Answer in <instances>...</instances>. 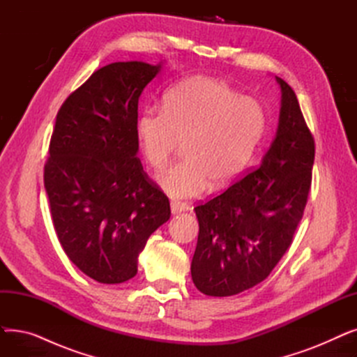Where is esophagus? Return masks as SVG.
Returning a JSON list of instances; mask_svg holds the SVG:
<instances>
[{"instance_id": "1", "label": "esophagus", "mask_w": 357, "mask_h": 357, "mask_svg": "<svg viewBox=\"0 0 357 357\" xmlns=\"http://www.w3.org/2000/svg\"><path fill=\"white\" fill-rule=\"evenodd\" d=\"M191 207L188 204L185 202H171V210H172V214H181V213H185L188 211Z\"/></svg>"}]
</instances>
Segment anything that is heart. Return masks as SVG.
<instances>
[{"label":"heart","instance_id":"b5f03b06","mask_svg":"<svg viewBox=\"0 0 357 357\" xmlns=\"http://www.w3.org/2000/svg\"><path fill=\"white\" fill-rule=\"evenodd\" d=\"M266 130L259 101L229 82L192 77L169 88L162 108L147 107L136 120L146 162L160 169L183 140V159L156 176L172 198H191L231 185L250 165Z\"/></svg>","mask_w":357,"mask_h":357}]
</instances>
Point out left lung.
<instances>
[{
    "label": "left lung",
    "mask_w": 357,
    "mask_h": 357,
    "mask_svg": "<svg viewBox=\"0 0 357 357\" xmlns=\"http://www.w3.org/2000/svg\"><path fill=\"white\" fill-rule=\"evenodd\" d=\"M276 81L282 93L279 123L260 166L194 208L199 233L191 275L205 295L230 296L265 280L304 215L314 137L294 89Z\"/></svg>",
    "instance_id": "8db88e82"
}]
</instances>
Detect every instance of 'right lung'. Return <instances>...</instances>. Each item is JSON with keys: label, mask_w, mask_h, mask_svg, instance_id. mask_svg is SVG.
Instances as JSON below:
<instances>
[{"label": "right lung", "mask_w": 357, "mask_h": 357, "mask_svg": "<svg viewBox=\"0 0 357 357\" xmlns=\"http://www.w3.org/2000/svg\"><path fill=\"white\" fill-rule=\"evenodd\" d=\"M160 68L109 63L56 116L45 165L54 231L72 264L100 284L133 278L147 238L171 217L167 197L136 156L139 97Z\"/></svg>", "instance_id": "obj_1"}]
</instances>
